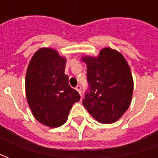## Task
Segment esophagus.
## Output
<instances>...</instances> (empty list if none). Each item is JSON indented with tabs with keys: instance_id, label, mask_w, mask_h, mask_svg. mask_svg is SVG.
Instances as JSON below:
<instances>
[{
	"instance_id": "esophagus-1",
	"label": "esophagus",
	"mask_w": 158,
	"mask_h": 158,
	"mask_svg": "<svg viewBox=\"0 0 158 158\" xmlns=\"http://www.w3.org/2000/svg\"><path fill=\"white\" fill-rule=\"evenodd\" d=\"M76 89L77 90V92L79 93V94H81L82 93V88H81V86L80 85H77L76 87Z\"/></svg>"
}]
</instances>
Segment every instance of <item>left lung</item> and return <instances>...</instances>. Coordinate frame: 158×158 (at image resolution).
Segmentation results:
<instances>
[{
	"label": "left lung",
	"mask_w": 158,
	"mask_h": 158,
	"mask_svg": "<svg viewBox=\"0 0 158 158\" xmlns=\"http://www.w3.org/2000/svg\"><path fill=\"white\" fill-rule=\"evenodd\" d=\"M87 66L89 91L82 105L100 123H114L130 106L134 80L129 65L117 50L101 49L98 56L81 57Z\"/></svg>",
	"instance_id": "1"
}]
</instances>
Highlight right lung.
<instances>
[{
    "label": "right lung",
    "mask_w": 158,
    "mask_h": 158,
    "mask_svg": "<svg viewBox=\"0 0 158 158\" xmlns=\"http://www.w3.org/2000/svg\"><path fill=\"white\" fill-rule=\"evenodd\" d=\"M67 59L49 47L40 48L31 57L25 76V93L34 118L49 127L63 125L80 95L65 75Z\"/></svg>",
    "instance_id": "obj_1"
}]
</instances>
